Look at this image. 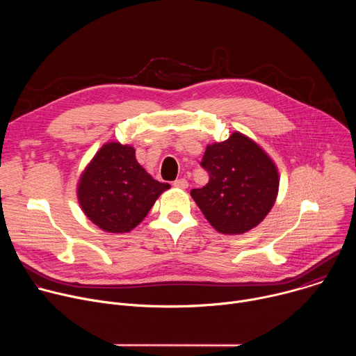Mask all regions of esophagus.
Instances as JSON below:
<instances>
[{"label": "esophagus", "instance_id": "esophagus-1", "mask_svg": "<svg viewBox=\"0 0 356 356\" xmlns=\"http://www.w3.org/2000/svg\"><path fill=\"white\" fill-rule=\"evenodd\" d=\"M173 186L177 187V188H187L188 187V181L186 179H177V180H175Z\"/></svg>", "mask_w": 356, "mask_h": 356}]
</instances>
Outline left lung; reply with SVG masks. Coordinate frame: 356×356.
Masks as SVG:
<instances>
[{"label":"left lung","instance_id":"obj_1","mask_svg":"<svg viewBox=\"0 0 356 356\" xmlns=\"http://www.w3.org/2000/svg\"><path fill=\"white\" fill-rule=\"evenodd\" d=\"M201 166L210 180L190 194L218 232H248L275 206L280 181L277 166L249 136L235 131L227 140L207 145Z\"/></svg>","mask_w":356,"mask_h":356}]
</instances>
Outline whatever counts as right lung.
Wrapping results in <instances>:
<instances>
[{
  "label": "right lung",
  "instance_id": "obj_1",
  "mask_svg": "<svg viewBox=\"0 0 356 356\" xmlns=\"http://www.w3.org/2000/svg\"><path fill=\"white\" fill-rule=\"evenodd\" d=\"M169 187L138 163L134 146L107 142L83 170L77 200L86 217L98 228L124 234L142 222Z\"/></svg>",
  "mask_w": 356,
  "mask_h": 356
}]
</instances>
